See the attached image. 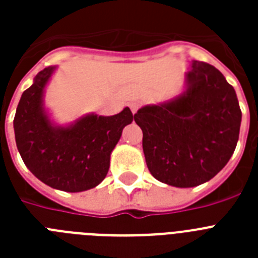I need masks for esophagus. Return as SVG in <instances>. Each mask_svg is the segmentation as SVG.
Instances as JSON below:
<instances>
[{
	"label": "esophagus",
	"instance_id": "obj_1",
	"mask_svg": "<svg viewBox=\"0 0 258 258\" xmlns=\"http://www.w3.org/2000/svg\"><path fill=\"white\" fill-rule=\"evenodd\" d=\"M129 106H131L132 112H133V113H136L137 111H138V108H140V106H141V104L138 103V102H132V103L129 104Z\"/></svg>",
	"mask_w": 258,
	"mask_h": 258
}]
</instances>
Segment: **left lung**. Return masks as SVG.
I'll return each instance as SVG.
<instances>
[{
	"instance_id": "1",
	"label": "left lung",
	"mask_w": 258,
	"mask_h": 258,
	"mask_svg": "<svg viewBox=\"0 0 258 258\" xmlns=\"http://www.w3.org/2000/svg\"><path fill=\"white\" fill-rule=\"evenodd\" d=\"M134 121L143 132L147 168L157 181L194 187L217 174L234 154L241 111L220 71L194 60L186 90L172 101L146 106Z\"/></svg>"
}]
</instances>
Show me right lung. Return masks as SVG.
<instances>
[{
	"label": "right lung",
	"mask_w": 258,
	"mask_h": 258,
	"mask_svg": "<svg viewBox=\"0 0 258 258\" xmlns=\"http://www.w3.org/2000/svg\"><path fill=\"white\" fill-rule=\"evenodd\" d=\"M55 67L38 72L22 94L14 117L23 161L40 181L56 190L80 192L101 183L122 129L133 121L129 107L113 116L92 113L70 126H55L45 112L42 95Z\"/></svg>",
	"instance_id": "1"
}]
</instances>
